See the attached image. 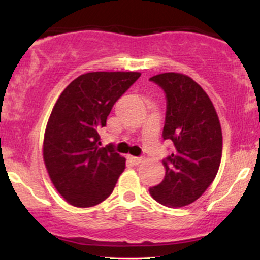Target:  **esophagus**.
Wrapping results in <instances>:
<instances>
[{
  "instance_id": "esophagus-1",
  "label": "esophagus",
  "mask_w": 260,
  "mask_h": 260,
  "mask_svg": "<svg viewBox=\"0 0 260 260\" xmlns=\"http://www.w3.org/2000/svg\"><path fill=\"white\" fill-rule=\"evenodd\" d=\"M128 159H129L134 164V165H138V164H140L143 161L142 157H138V156H132V155H128Z\"/></svg>"
}]
</instances>
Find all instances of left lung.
<instances>
[{"instance_id":"left-lung-1","label":"left lung","mask_w":260,"mask_h":260,"mask_svg":"<svg viewBox=\"0 0 260 260\" xmlns=\"http://www.w3.org/2000/svg\"><path fill=\"white\" fill-rule=\"evenodd\" d=\"M168 99L164 139L174 151L162 161L165 178L149 193L160 204L181 208L192 204L213 183L222 155V132L210 98L186 74L169 72L150 78Z\"/></svg>"}]
</instances>
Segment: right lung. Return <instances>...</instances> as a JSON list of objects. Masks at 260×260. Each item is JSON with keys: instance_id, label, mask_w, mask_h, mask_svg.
Masks as SVG:
<instances>
[{"instance_id": "1", "label": "right lung", "mask_w": 260, "mask_h": 260, "mask_svg": "<svg viewBox=\"0 0 260 260\" xmlns=\"http://www.w3.org/2000/svg\"><path fill=\"white\" fill-rule=\"evenodd\" d=\"M139 72H90L66 86L44 136V162L53 186L77 208L100 204L112 193L126 159L100 148L99 131Z\"/></svg>"}]
</instances>
